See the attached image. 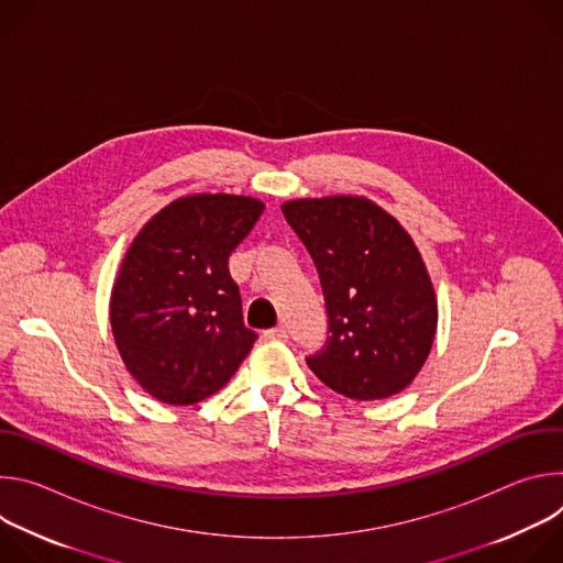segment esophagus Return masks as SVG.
Here are the masks:
<instances>
[{
  "instance_id": "34e87169",
  "label": "esophagus",
  "mask_w": 563,
  "mask_h": 563,
  "mask_svg": "<svg viewBox=\"0 0 563 563\" xmlns=\"http://www.w3.org/2000/svg\"><path fill=\"white\" fill-rule=\"evenodd\" d=\"M265 339H267V341H287V339H289V332H287L285 325H278V328H274V330H267V332H265Z\"/></svg>"
}]
</instances>
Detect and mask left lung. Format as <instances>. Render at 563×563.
I'll return each instance as SVG.
<instances>
[{"instance_id": "8db88e82", "label": "left lung", "mask_w": 563, "mask_h": 563, "mask_svg": "<svg viewBox=\"0 0 563 563\" xmlns=\"http://www.w3.org/2000/svg\"><path fill=\"white\" fill-rule=\"evenodd\" d=\"M309 252L328 311V339L307 354L309 369L334 391L376 400L406 389L423 367L437 300L408 231L365 198L283 205Z\"/></svg>"}]
</instances>
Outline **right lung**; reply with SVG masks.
Listing matches in <instances>:
<instances>
[{
    "label": "right lung",
    "mask_w": 563,
    "mask_h": 563,
    "mask_svg": "<svg viewBox=\"0 0 563 563\" xmlns=\"http://www.w3.org/2000/svg\"><path fill=\"white\" fill-rule=\"evenodd\" d=\"M263 209L245 196H187L155 213L126 252L111 328L126 369L163 404L216 394L254 347L229 256Z\"/></svg>",
    "instance_id": "1"
}]
</instances>
